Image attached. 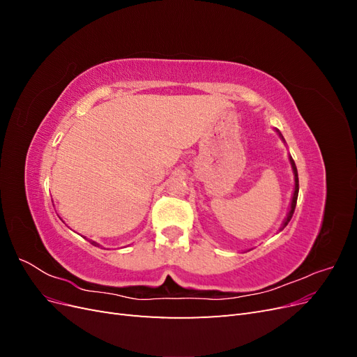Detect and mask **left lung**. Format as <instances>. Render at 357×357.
<instances>
[{"instance_id": "left-lung-1", "label": "left lung", "mask_w": 357, "mask_h": 357, "mask_svg": "<svg viewBox=\"0 0 357 357\" xmlns=\"http://www.w3.org/2000/svg\"><path fill=\"white\" fill-rule=\"evenodd\" d=\"M275 132L280 135V138H282V142L283 143H286L284 142V138H283V135H282V132L278 131V129H275ZM289 162H290V167H291V171H294V180H295V188H294V195H291V199H290V208H289V213H287V215L284 218V220H283V223H282V226H280V231H283L286 226H287V223L290 222V219H291V215H294V211H295V207H296V199H298V192H299V180H298V169H296V165H295V162H294V159H291V156L289 155Z\"/></svg>"}]
</instances>
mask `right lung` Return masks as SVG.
<instances>
[{"mask_svg": "<svg viewBox=\"0 0 357 357\" xmlns=\"http://www.w3.org/2000/svg\"><path fill=\"white\" fill-rule=\"evenodd\" d=\"M91 243H92L93 245H98V247H100V244H98V243H96V241H91Z\"/></svg>", "mask_w": 357, "mask_h": 357, "instance_id": "right-lung-1", "label": "right lung"}]
</instances>
